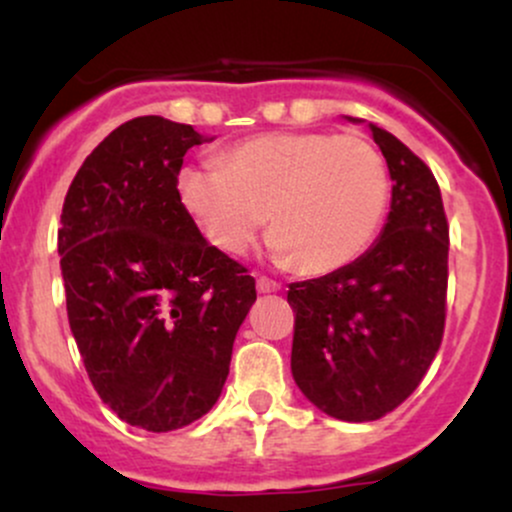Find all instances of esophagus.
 <instances>
[{"label": "esophagus", "instance_id": "1", "mask_svg": "<svg viewBox=\"0 0 512 512\" xmlns=\"http://www.w3.org/2000/svg\"><path fill=\"white\" fill-rule=\"evenodd\" d=\"M279 289H281L279 281L269 279V276H257V291H260V293H274Z\"/></svg>", "mask_w": 512, "mask_h": 512}]
</instances>
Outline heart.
<instances>
[{
	"mask_svg": "<svg viewBox=\"0 0 512 512\" xmlns=\"http://www.w3.org/2000/svg\"><path fill=\"white\" fill-rule=\"evenodd\" d=\"M180 202L214 248L248 250L269 226L279 260L330 274L373 243L390 199L385 158L361 137L272 132L233 146L216 163L185 168Z\"/></svg>",
	"mask_w": 512,
	"mask_h": 512,
	"instance_id": "1",
	"label": "heart"
}]
</instances>
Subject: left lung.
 <instances>
[{"instance_id":"8db88e82","label":"left lung","mask_w":512,"mask_h":512,"mask_svg":"<svg viewBox=\"0 0 512 512\" xmlns=\"http://www.w3.org/2000/svg\"><path fill=\"white\" fill-rule=\"evenodd\" d=\"M392 185L383 236L356 262L289 284L291 373L317 409L342 421L395 411L424 380L445 330L448 216L431 168L373 125Z\"/></svg>"}]
</instances>
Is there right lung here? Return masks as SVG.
<instances>
[{
    "mask_svg": "<svg viewBox=\"0 0 512 512\" xmlns=\"http://www.w3.org/2000/svg\"><path fill=\"white\" fill-rule=\"evenodd\" d=\"M204 137L158 115L103 139L74 175L57 233L69 327L110 409L151 433L214 407L255 279L207 243L178 175Z\"/></svg>",
    "mask_w": 512,
    "mask_h": 512,
    "instance_id": "right-lung-1",
    "label": "right lung"
}]
</instances>
